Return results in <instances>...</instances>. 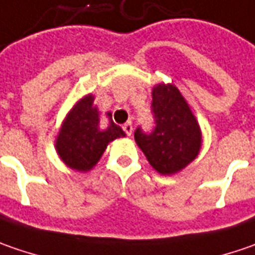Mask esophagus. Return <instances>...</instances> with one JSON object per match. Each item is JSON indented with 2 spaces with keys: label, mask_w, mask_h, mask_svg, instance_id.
I'll return each mask as SVG.
<instances>
[{
  "label": "esophagus",
  "mask_w": 255,
  "mask_h": 255,
  "mask_svg": "<svg viewBox=\"0 0 255 255\" xmlns=\"http://www.w3.org/2000/svg\"><path fill=\"white\" fill-rule=\"evenodd\" d=\"M123 129L126 131V134H127V135H131V134H132V124H131V121L126 123V124L123 126Z\"/></svg>",
  "instance_id": "obj_1"
}]
</instances>
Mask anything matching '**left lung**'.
I'll return each mask as SVG.
<instances>
[{
	"label": "left lung",
	"mask_w": 255,
	"mask_h": 255,
	"mask_svg": "<svg viewBox=\"0 0 255 255\" xmlns=\"http://www.w3.org/2000/svg\"><path fill=\"white\" fill-rule=\"evenodd\" d=\"M151 110L155 127L151 132L138 127L134 138L152 168L162 175H171L198 155L200 126L185 98L172 84H158L152 88Z\"/></svg>",
	"instance_id": "8db88e82"
}]
</instances>
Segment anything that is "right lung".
Segmentation results:
<instances>
[{
    "mask_svg": "<svg viewBox=\"0 0 255 255\" xmlns=\"http://www.w3.org/2000/svg\"><path fill=\"white\" fill-rule=\"evenodd\" d=\"M110 117L111 114L107 113ZM123 128L110 120L106 129H100V113L94 107L91 94L81 98L65 117L57 135L55 148L65 165L75 171H90L101 155L108 142L124 137Z\"/></svg>",
    "mask_w": 255,
    "mask_h": 255,
    "instance_id": "1",
    "label": "right lung"
}]
</instances>
